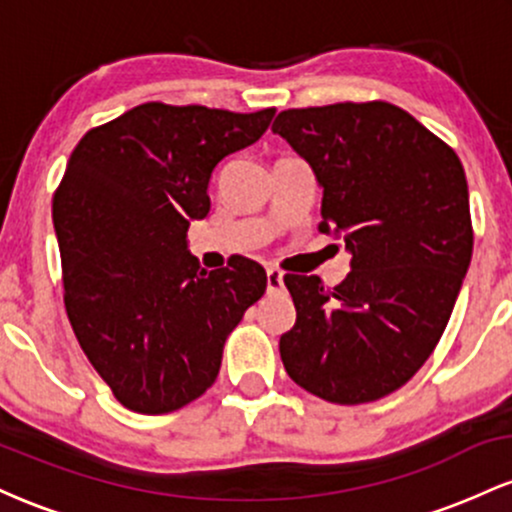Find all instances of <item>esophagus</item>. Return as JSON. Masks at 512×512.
<instances>
[{"label":"esophagus","mask_w":512,"mask_h":512,"mask_svg":"<svg viewBox=\"0 0 512 512\" xmlns=\"http://www.w3.org/2000/svg\"><path fill=\"white\" fill-rule=\"evenodd\" d=\"M284 289V274L279 272V269H267V291L269 293H276Z\"/></svg>","instance_id":"esophagus-1"}]
</instances>
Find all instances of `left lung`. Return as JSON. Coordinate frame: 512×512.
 Returning <instances> with one entry per match:
<instances>
[{
	"instance_id": "obj_1",
	"label": "left lung",
	"mask_w": 512,
	"mask_h": 512,
	"mask_svg": "<svg viewBox=\"0 0 512 512\" xmlns=\"http://www.w3.org/2000/svg\"><path fill=\"white\" fill-rule=\"evenodd\" d=\"M322 185V233L344 236L351 272L334 289L286 274L296 325L286 373L332 404H366L409 383L443 337L472 260L464 168L443 139L385 101L279 113Z\"/></svg>"
}]
</instances>
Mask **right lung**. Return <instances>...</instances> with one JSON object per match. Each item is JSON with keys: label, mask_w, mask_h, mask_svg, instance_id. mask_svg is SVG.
Listing matches in <instances>:
<instances>
[{"label": "right lung", "mask_w": 512, "mask_h": 512, "mask_svg": "<svg viewBox=\"0 0 512 512\" xmlns=\"http://www.w3.org/2000/svg\"><path fill=\"white\" fill-rule=\"evenodd\" d=\"M274 113L151 101L88 129L69 156L52 197L64 305L122 407L168 414L202 397L267 289L248 257L199 267L187 228L209 214L219 161L255 144Z\"/></svg>", "instance_id": "obj_1"}]
</instances>
